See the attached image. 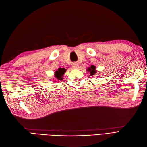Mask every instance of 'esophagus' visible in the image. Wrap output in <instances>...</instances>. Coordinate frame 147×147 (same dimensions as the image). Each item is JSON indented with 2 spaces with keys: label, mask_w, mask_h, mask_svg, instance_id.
Returning <instances> with one entry per match:
<instances>
[{
  "label": "esophagus",
  "mask_w": 147,
  "mask_h": 147,
  "mask_svg": "<svg viewBox=\"0 0 147 147\" xmlns=\"http://www.w3.org/2000/svg\"><path fill=\"white\" fill-rule=\"evenodd\" d=\"M73 67L75 69L78 68V63H74L73 64Z\"/></svg>",
  "instance_id": "34e87169"
}]
</instances>
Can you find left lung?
Here are the masks:
<instances>
[{
  "label": "left lung",
  "mask_w": 147,
  "mask_h": 147,
  "mask_svg": "<svg viewBox=\"0 0 147 147\" xmlns=\"http://www.w3.org/2000/svg\"><path fill=\"white\" fill-rule=\"evenodd\" d=\"M95 65H91V67H90L88 68V70L89 72H90V74L91 75H94V74L96 73V70H95Z\"/></svg>",
  "instance_id": "obj_1"
}]
</instances>
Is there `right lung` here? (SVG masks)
Listing matches in <instances>:
<instances>
[{"instance_id":"add662e5","label":"right lung","mask_w":147,"mask_h":147,"mask_svg":"<svg viewBox=\"0 0 147 147\" xmlns=\"http://www.w3.org/2000/svg\"><path fill=\"white\" fill-rule=\"evenodd\" d=\"M65 72V69L64 68H59L57 71H55V77L56 78V79L57 80H62V76H63ZM57 82V81H55Z\"/></svg>"}]
</instances>
